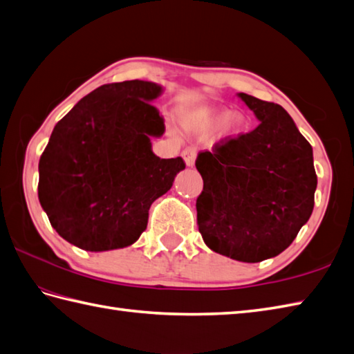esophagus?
Segmentation results:
<instances>
[{"label":"esophagus","mask_w":354,"mask_h":354,"mask_svg":"<svg viewBox=\"0 0 354 354\" xmlns=\"http://www.w3.org/2000/svg\"><path fill=\"white\" fill-rule=\"evenodd\" d=\"M183 158H184V162L187 167H193L194 160H196V150H194L193 147L185 149L183 152Z\"/></svg>","instance_id":"esophagus-1"}]
</instances>
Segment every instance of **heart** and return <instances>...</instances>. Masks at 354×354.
<instances>
[{
    "label": "heart",
    "instance_id": "1",
    "mask_svg": "<svg viewBox=\"0 0 354 354\" xmlns=\"http://www.w3.org/2000/svg\"><path fill=\"white\" fill-rule=\"evenodd\" d=\"M185 126L201 135H209L221 127L223 138H237L245 131L246 118L239 112L231 114V111L223 106H207L185 118Z\"/></svg>",
    "mask_w": 354,
    "mask_h": 354
}]
</instances>
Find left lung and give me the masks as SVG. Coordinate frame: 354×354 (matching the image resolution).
Instances as JSON below:
<instances>
[{"instance_id":"left-lung-1","label":"left lung","mask_w":354,"mask_h":354,"mask_svg":"<svg viewBox=\"0 0 354 354\" xmlns=\"http://www.w3.org/2000/svg\"><path fill=\"white\" fill-rule=\"evenodd\" d=\"M237 97L260 123L199 153L198 227L212 251L257 263L281 254L309 221L318 179L312 146L286 109L245 93Z\"/></svg>"}]
</instances>
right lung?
<instances>
[{
	"label": "right lung",
	"instance_id": "right-lung-1",
	"mask_svg": "<svg viewBox=\"0 0 354 354\" xmlns=\"http://www.w3.org/2000/svg\"><path fill=\"white\" fill-rule=\"evenodd\" d=\"M153 82L103 85L84 97L51 132L39 160L37 196L51 227L91 252L131 246L147 227L149 208L185 169L161 160L152 138L164 133L152 106Z\"/></svg>",
	"mask_w": 354,
	"mask_h": 354
}]
</instances>
